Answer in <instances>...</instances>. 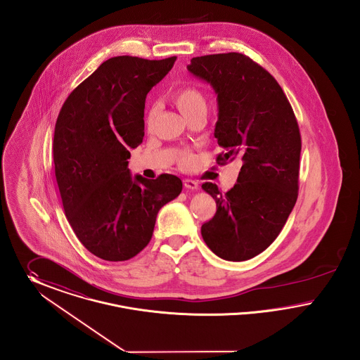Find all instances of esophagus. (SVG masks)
Wrapping results in <instances>:
<instances>
[{
    "mask_svg": "<svg viewBox=\"0 0 360 360\" xmlns=\"http://www.w3.org/2000/svg\"><path fill=\"white\" fill-rule=\"evenodd\" d=\"M184 187L188 189H198L199 188V183L195 181V180H191V179H186L184 180Z\"/></svg>",
    "mask_w": 360,
    "mask_h": 360,
    "instance_id": "34e87169",
    "label": "esophagus"
}]
</instances>
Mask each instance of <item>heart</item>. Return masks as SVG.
Masks as SVG:
<instances>
[{"mask_svg":"<svg viewBox=\"0 0 360 360\" xmlns=\"http://www.w3.org/2000/svg\"><path fill=\"white\" fill-rule=\"evenodd\" d=\"M172 98H173L176 107L179 108V111L186 117H189L198 112H207L206 97L195 86H183V88L177 89L172 96ZM157 112H158V107L154 104L149 108V111L146 114V124L149 127L152 126ZM191 162H192V157L189 155L188 153H183L180 155V164L183 167H188Z\"/></svg>","mask_w":360,"mask_h":360,"instance_id":"obj_1","label":"heart"}]
</instances>
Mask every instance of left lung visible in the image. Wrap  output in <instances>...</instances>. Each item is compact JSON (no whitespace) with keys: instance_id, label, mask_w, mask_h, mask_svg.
<instances>
[{"instance_id":"obj_1","label":"left lung","mask_w":360,"mask_h":360,"mask_svg":"<svg viewBox=\"0 0 360 360\" xmlns=\"http://www.w3.org/2000/svg\"><path fill=\"white\" fill-rule=\"evenodd\" d=\"M187 69L217 95L214 136L224 150L217 162L243 161L230 191L202 186L217 203L212 219L202 225V237L224 260H249L275 241L295 206L300 127L276 79L244 54L192 58Z\"/></svg>"}]
</instances>
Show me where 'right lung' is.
Here are the masks:
<instances>
[{"label": "right lung", "instance_id": "1", "mask_svg": "<svg viewBox=\"0 0 360 360\" xmlns=\"http://www.w3.org/2000/svg\"><path fill=\"white\" fill-rule=\"evenodd\" d=\"M176 57L107 59L63 103L54 131V165L66 218L77 238L107 262L136 256L152 240L160 208L177 198V176L149 180L129 169L145 135V100Z\"/></svg>", "mask_w": 360, "mask_h": 360}]
</instances>
